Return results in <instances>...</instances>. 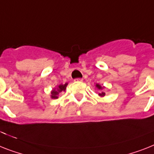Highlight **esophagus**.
Here are the masks:
<instances>
[{"mask_svg":"<svg viewBox=\"0 0 154 154\" xmlns=\"http://www.w3.org/2000/svg\"><path fill=\"white\" fill-rule=\"evenodd\" d=\"M82 78H77V79H75L74 81L75 82H82Z\"/></svg>","mask_w":154,"mask_h":154,"instance_id":"1","label":"esophagus"}]
</instances>
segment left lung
<instances>
[{
  "label": "left lung",
  "instance_id": "left-lung-1",
  "mask_svg": "<svg viewBox=\"0 0 154 154\" xmlns=\"http://www.w3.org/2000/svg\"><path fill=\"white\" fill-rule=\"evenodd\" d=\"M96 86H97V88H98V90H100V91H102V89H103L102 86H101L100 85H98V84L96 85ZM99 95H100V96H101V97H104V96L105 95V93L104 92V91H101V92L99 93Z\"/></svg>",
  "mask_w": 154,
  "mask_h": 154
}]
</instances>
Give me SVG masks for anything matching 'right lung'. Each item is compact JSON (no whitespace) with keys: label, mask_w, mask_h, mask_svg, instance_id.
<instances>
[{"label":"right lung","mask_w":154,"mask_h":154,"mask_svg":"<svg viewBox=\"0 0 154 154\" xmlns=\"http://www.w3.org/2000/svg\"><path fill=\"white\" fill-rule=\"evenodd\" d=\"M68 83H65V84L63 85H60L57 89H54L53 91L51 92V97L53 99H57L58 98V94H59L60 92H61V91H64L66 90V86H67Z\"/></svg>","instance_id":"obj_1"}]
</instances>
